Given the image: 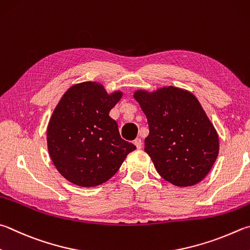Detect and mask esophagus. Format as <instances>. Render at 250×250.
<instances>
[{
    "instance_id": "1",
    "label": "esophagus",
    "mask_w": 250,
    "mask_h": 250,
    "mask_svg": "<svg viewBox=\"0 0 250 250\" xmlns=\"http://www.w3.org/2000/svg\"><path fill=\"white\" fill-rule=\"evenodd\" d=\"M134 145H135V146H137V148H141V147H142V140H141V139H135L134 140Z\"/></svg>"
}]
</instances>
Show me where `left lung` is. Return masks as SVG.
<instances>
[{
  "label": "left lung",
  "mask_w": 250,
  "mask_h": 250,
  "mask_svg": "<svg viewBox=\"0 0 250 250\" xmlns=\"http://www.w3.org/2000/svg\"><path fill=\"white\" fill-rule=\"evenodd\" d=\"M147 118L144 151L163 178L177 187L193 186L211 170L219 154L216 130L193 94L174 86L134 93Z\"/></svg>",
  "instance_id": "8db88e82"
}]
</instances>
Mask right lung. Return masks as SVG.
Listing matches in <instances>:
<instances>
[{
    "instance_id": "obj_1",
    "label": "right lung",
    "mask_w": 250,
    "mask_h": 250,
    "mask_svg": "<svg viewBox=\"0 0 250 250\" xmlns=\"http://www.w3.org/2000/svg\"><path fill=\"white\" fill-rule=\"evenodd\" d=\"M120 90L108 94L96 82H83L66 90L50 118L47 143L58 171L80 187L106 183L135 149L122 140L109 111Z\"/></svg>"
}]
</instances>
